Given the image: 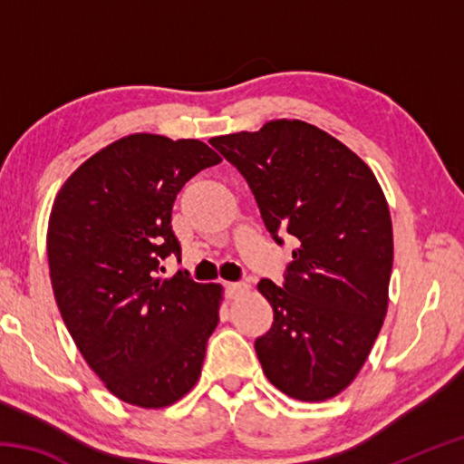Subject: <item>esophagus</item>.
I'll use <instances>...</instances> for the list:
<instances>
[{
    "mask_svg": "<svg viewBox=\"0 0 464 464\" xmlns=\"http://www.w3.org/2000/svg\"><path fill=\"white\" fill-rule=\"evenodd\" d=\"M225 290H227V295H229V298H235V296L246 293L247 285L246 282H225Z\"/></svg>",
    "mask_w": 464,
    "mask_h": 464,
    "instance_id": "1",
    "label": "esophagus"
}]
</instances>
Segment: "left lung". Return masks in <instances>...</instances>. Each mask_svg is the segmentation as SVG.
Listing matches in <instances>:
<instances>
[{"mask_svg": "<svg viewBox=\"0 0 464 464\" xmlns=\"http://www.w3.org/2000/svg\"><path fill=\"white\" fill-rule=\"evenodd\" d=\"M247 179L266 229L296 239L285 285L262 278L274 309L256 354L274 387L325 401L356 379L389 307L392 223L379 179L342 140L303 121L210 139Z\"/></svg>", "mask_w": 464, "mask_h": 464, "instance_id": "8db88e82", "label": "left lung"}]
</instances>
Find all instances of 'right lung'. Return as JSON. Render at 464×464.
Wrapping results in <instances>:
<instances>
[{
  "mask_svg": "<svg viewBox=\"0 0 464 464\" xmlns=\"http://www.w3.org/2000/svg\"><path fill=\"white\" fill-rule=\"evenodd\" d=\"M221 157L196 139L135 132L100 149L54 196L46 256L61 317L85 362L121 401L161 410L200 379L221 285L161 260L182 256L171 231L178 192Z\"/></svg>",
  "mask_w": 464,
  "mask_h": 464,
  "instance_id": "obj_1",
  "label": "right lung"
}]
</instances>
